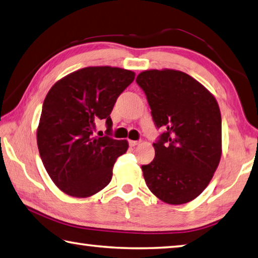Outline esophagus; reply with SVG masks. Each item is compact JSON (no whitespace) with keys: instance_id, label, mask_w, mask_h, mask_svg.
<instances>
[{"instance_id":"34e87169","label":"esophagus","mask_w":258,"mask_h":258,"mask_svg":"<svg viewBox=\"0 0 258 258\" xmlns=\"http://www.w3.org/2000/svg\"><path fill=\"white\" fill-rule=\"evenodd\" d=\"M139 143H140L139 141H132V140H131V141H128L130 147H135V145H138Z\"/></svg>"}]
</instances>
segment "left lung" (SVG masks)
<instances>
[{
	"label": "left lung",
	"mask_w": 258,
	"mask_h": 258,
	"mask_svg": "<svg viewBox=\"0 0 258 258\" xmlns=\"http://www.w3.org/2000/svg\"><path fill=\"white\" fill-rule=\"evenodd\" d=\"M158 128L156 157L142 166L145 182L168 204L190 202L207 188L221 158V114L207 88L176 70L138 76Z\"/></svg>",
	"instance_id": "8db88e82"
}]
</instances>
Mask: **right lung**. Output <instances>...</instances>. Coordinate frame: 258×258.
Segmentation results:
<instances>
[{"label":"right lung","instance_id":"obj_1","mask_svg":"<svg viewBox=\"0 0 258 258\" xmlns=\"http://www.w3.org/2000/svg\"><path fill=\"white\" fill-rule=\"evenodd\" d=\"M135 73L111 67H89L60 79L46 96L37 144L46 171L65 194L89 198L109 184L116 159L128 149L110 138V113ZM100 119L107 136L95 137Z\"/></svg>","mask_w":258,"mask_h":258}]
</instances>
